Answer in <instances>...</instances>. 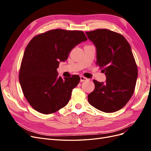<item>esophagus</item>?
<instances>
[{
  "label": "esophagus",
  "mask_w": 151,
  "mask_h": 151,
  "mask_svg": "<svg viewBox=\"0 0 151 151\" xmlns=\"http://www.w3.org/2000/svg\"><path fill=\"white\" fill-rule=\"evenodd\" d=\"M88 80V79L86 78V77H84V76H81L80 77V81L81 82H84V81H86Z\"/></svg>",
  "instance_id": "34e87169"
}]
</instances>
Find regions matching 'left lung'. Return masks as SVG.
Instances as JSON below:
<instances>
[{
  "label": "left lung",
  "mask_w": 151,
  "mask_h": 151,
  "mask_svg": "<svg viewBox=\"0 0 151 151\" xmlns=\"http://www.w3.org/2000/svg\"><path fill=\"white\" fill-rule=\"evenodd\" d=\"M96 48V64L105 73L106 83L93 80L88 96L91 105L105 113L125 106L134 94L138 70L130 45L122 35L107 29L86 32Z\"/></svg>",
  "instance_id": "1"
}]
</instances>
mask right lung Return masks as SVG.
Instances as JSON below:
<instances>
[{
	"instance_id": "add662e5",
	"label": "right lung",
	"mask_w": 151,
	"mask_h": 151,
	"mask_svg": "<svg viewBox=\"0 0 151 151\" xmlns=\"http://www.w3.org/2000/svg\"><path fill=\"white\" fill-rule=\"evenodd\" d=\"M87 40L82 31L56 29L35 36L27 45L19 79L24 97L35 110L48 115L67 104L80 77L62 78L57 68L76 45Z\"/></svg>"
}]
</instances>
